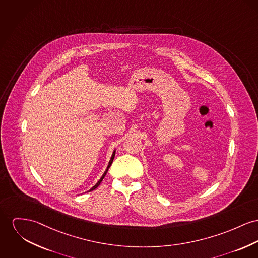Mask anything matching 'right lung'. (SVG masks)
I'll return each mask as SVG.
<instances>
[{
	"mask_svg": "<svg viewBox=\"0 0 258 258\" xmlns=\"http://www.w3.org/2000/svg\"><path fill=\"white\" fill-rule=\"evenodd\" d=\"M114 155H115V151L113 152V154H112V155H111V158H110V160H109V162H108V165H107V168H106V170L104 171V173H103V176H102V178L99 180V182L92 188V189H90V190H88V191H91V190H94L95 189H97L98 188V186L102 183V181H103V178H104V176L106 175V173H107V170H108V168L110 167V165H111V163H112V161H113V158H114Z\"/></svg>",
	"mask_w": 258,
	"mask_h": 258,
	"instance_id": "obj_1",
	"label": "right lung"
}]
</instances>
